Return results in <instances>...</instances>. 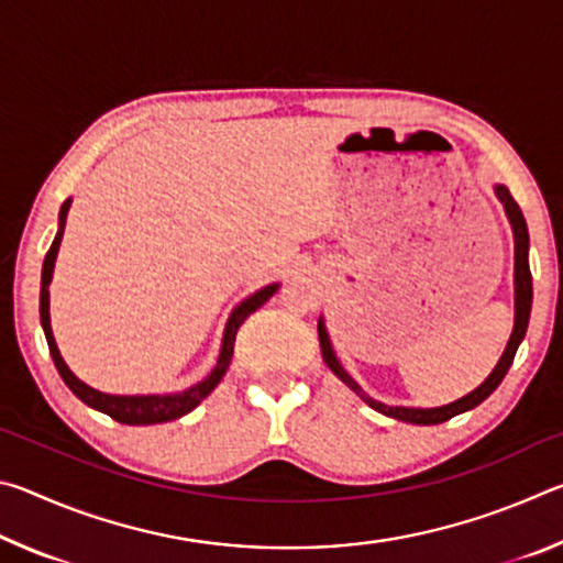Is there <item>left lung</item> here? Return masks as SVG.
Wrapping results in <instances>:
<instances>
[{
    "label": "left lung",
    "mask_w": 563,
    "mask_h": 563,
    "mask_svg": "<svg viewBox=\"0 0 563 563\" xmlns=\"http://www.w3.org/2000/svg\"><path fill=\"white\" fill-rule=\"evenodd\" d=\"M497 196L499 201L504 203V211L509 216V223H511V231H514V292H517V318H514V332L507 342V350H504L501 360L497 362V367H494V373L484 379V383L470 393L462 399H456L452 405H444V407H434V409H415V407H389L377 402L369 395L362 393V387L352 379L342 365L335 357V352L330 347V338L325 332V325H322V320L318 322V338H320V350H322V360H325V365L335 373L342 383H345L352 393H357L362 397V402H367L377 412H383L387 417H395V419H402V422H412V424H440L446 422V419H452L454 415L466 412V409L476 407L479 402H484L494 389L501 385L504 375L509 373L514 355H517V347L519 342L527 335V325H529V316H531V271H529V231H527V221H523V213L519 203L514 201L511 194L504 186H497Z\"/></svg>",
    "instance_id": "left-lung-1"
}]
</instances>
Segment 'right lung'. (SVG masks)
<instances>
[{"mask_svg": "<svg viewBox=\"0 0 563 563\" xmlns=\"http://www.w3.org/2000/svg\"><path fill=\"white\" fill-rule=\"evenodd\" d=\"M71 201H64L62 211H59V233H56L54 243L49 247L44 258V268H42V295H40V316H42V328L46 335V345H49L52 360L56 369H59L62 379L66 387L81 399L84 405H89L99 412L109 415L111 419H117L121 424H158V422H170V419H178L188 415L196 405H201V399L213 393V387L221 383L228 365H231L233 357V342H235V332L243 325V320L261 308V305L271 298V295L278 290V285H268V288L258 290L251 298L243 300L238 308L233 310L231 320L225 325V335H223V347H221V357H218V365L213 367V373L208 375L203 383H198L194 387H188L186 393L178 395H141V397H119V395H103L99 389H93L89 385H84L79 377H76L66 362L62 360L59 350H56V342L52 335V325H49V283H52V273H54V261L56 253H59V243L64 235V225H66V213H69Z\"/></svg>", "mask_w": 563, "mask_h": 563, "instance_id": "obj_1", "label": "right lung"}]
</instances>
